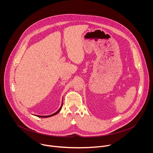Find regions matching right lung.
Segmentation results:
<instances>
[{
  "instance_id": "1",
  "label": "right lung",
  "mask_w": 153,
  "mask_h": 153,
  "mask_svg": "<svg viewBox=\"0 0 153 153\" xmlns=\"http://www.w3.org/2000/svg\"><path fill=\"white\" fill-rule=\"evenodd\" d=\"M61 108H62V106L60 108V109L59 110L56 112V113H54V114H51V115H50V116H37V117H51V116H54V115H56V114H57L59 111H60V109H61Z\"/></svg>"
}]
</instances>
